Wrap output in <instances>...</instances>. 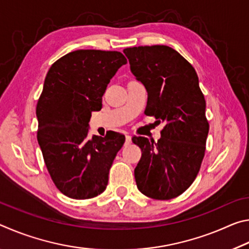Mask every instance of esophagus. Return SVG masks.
<instances>
[{
	"label": "esophagus",
	"mask_w": 249,
	"mask_h": 249,
	"mask_svg": "<svg viewBox=\"0 0 249 249\" xmlns=\"http://www.w3.org/2000/svg\"><path fill=\"white\" fill-rule=\"evenodd\" d=\"M130 142H132V136H129V135H126L125 146H128V145H130Z\"/></svg>",
	"instance_id": "34e87169"
}]
</instances>
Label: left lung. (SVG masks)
I'll use <instances>...</instances> for the list:
<instances>
[{
	"label": "left lung",
	"mask_w": 249,
	"mask_h": 249,
	"mask_svg": "<svg viewBox=\"0 0 249 249\" xmlns=\"http://www.w3.org/2000/svg\"><path fill=\"white\" fill-rule=\"evenodd\" d=\"M124 53L148 93L145 114L165 122L157 142L133 137L142 149L134 171L137 188L151 199H174L196 180L205 153L209 122L199 78L190 62L168 46H138Z\"/></svg>",
	"instance_id": "8db88e82"
}]
</instances>
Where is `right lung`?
Returning <instances> with one entry per match:
<instances>
[{"label": "right lung", "instance_id": "obj_1", "mask_svg": "<svg viewBox=\"0 0 249 249\" xmlns=\"http://www.w3.org/2000/svg\"><path fill=\"white\" fill-rule=\"evenodd\" d=\"M126 62L120 52L80 49L59 58L46 75L36 107L37 141L50 178L71 199H91L107 188L125 136L88 138V126L91 113L102 108L109 80Z\"/></svg>", "mask_w": 249, "mask_h": 249}]
</instances>
